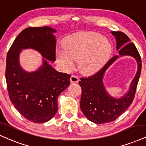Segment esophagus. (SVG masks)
Masks as SVG:
<instances>
[{
	"mask_svg": "<svg viewBox=\"0 0 146 146\" xmlns=\"http://www.w3.org/2000/svg\"><path fill=\"white\" fill-rule=\"evenodd\" d=\"M70 80H71V83H78L79 82V78L76 75H71V78H70Z\"/></svg>",
	"mask_w": 146,
	"mask_h": 146,
	"instance_id": "1",
	"label": "esophagus"
}]
</instances>
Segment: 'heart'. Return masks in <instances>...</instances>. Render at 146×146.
Here are the masks:
<instances>
[{
  "mask_svg": "<svg viewBox=\"0 0 146 146\" xmlns=\"http://www.w3.org/2000/svg\"><path fill=\"white\" fill-rule=\"evenodd\" d=\"M64 49L57 51L60 64L67 68L78 60V67L83 73L98 71L108 60L111 52L110 41L99 33H78L68 36L64 42Z\"/></svg>",
  "mask_w": 146,
  "mask_h": 146,
  "instance_id": "1",
  "label": "heart"
}]
</instances>
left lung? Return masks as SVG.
Wrapping results in <instances>:
<instances>
[{"mask_svg":"<svg viewBox=\"0 0 146 146\" xmlns=\"http://www.w3.org/2000/svg\"><path fill=\"white\" fill-rule=\"evenodd\" d=\"M116 40L119 56L111 58L97 73L88 78H82L79 84L82 88L80 108L86 117L95 124H103L117 119L131 105L135 97L141 71V60L136 47L124 33L112 31ZM131 55L138 62V71L128 92L120 98H113L106 92L103 76L109 66L120 56Z\"/></svg>","mask_w":146,"mask_h":146,"instance_id":"8db88e82","label":"left lung"}]
</instances>
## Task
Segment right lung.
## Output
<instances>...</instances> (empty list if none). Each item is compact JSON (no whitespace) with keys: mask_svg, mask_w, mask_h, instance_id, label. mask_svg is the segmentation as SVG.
Listing matches in <instances>:
<instances>
[{"mask_svg":"<svg viewBox=\"0 0 146 146\" xmlns=\"http://www.w3.org/2000/svg\"><path fill=\"white\" fill-rule=\"evenodd\" d=\"M55 29L49 26L31 27L17 36L7 56L5 77L11 103L28 120L43 123L58 110V96L70 85L71 75L56 71L48 63L56 60ZM33 48L44 57L43 64L33 72H26L19 64L22 49Z\"/></svg>","mask_w":146,"mask_h":146,"instance_id":"right-lung-1","label":"right lung"}]
</instances>
